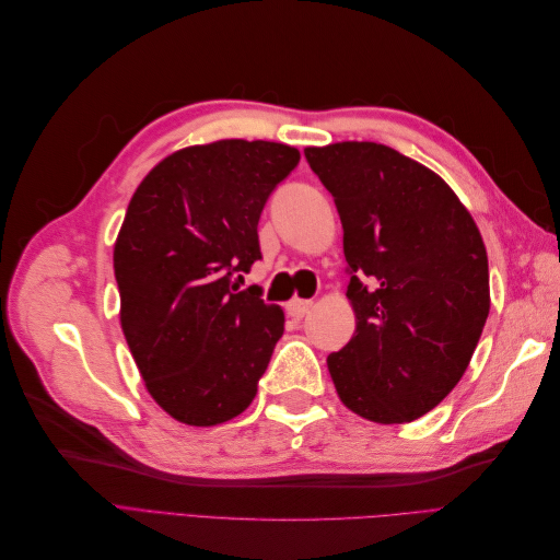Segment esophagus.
I'll use <instances>...</instances> for the list:
<instances>
[{"mask_svg": "<svg viewBox=\"0 0 560 560\" xmlns=\"http://www.w3.org/2000/svg\"><path fill=\"white\" fill-rule=\"evenodd\" d=\"M313 308V301H303V299H292L290 303H287V315L294 317V319H301L306 317L308 311Z\"/></svg>", "mask_w": 560, "mask_h": 560, "instance_id": "esophagus-1", "label": "esophagus"}]
</instances>
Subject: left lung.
I'll use <instances>...</instances> for the list:
<instances>
[{
  "label": "left lung",
  "instance_id": "8db88e82",
  "mask_svg": "<svg viewBox=\"0 0 560 560\" xmlns=\"http://www.w3.org/2000/svg\"><path fill=\"white\" fill-rule=\"evenodd\" d=\"M343 224L358 327L327 358L350 411L393 425L463 378L490 311L481 233L430 167L376 142L308 147Z\"/></svg>",
  "mask_w": 560,
  "mask_h": 560
}]
</instances>
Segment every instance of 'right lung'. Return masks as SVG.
Masks as SVG:
<instances>
[{
  "mask_svg": "<svg viewBox=\"0 0 560 560\" xmlns=\"http://www.w3.org/2000/svg\"><path fill=\"white\" fill-rule=\"evenodd\" d=\"M294 147L219 140L163 159L138 191L114 245L121 329L165 413L210 428L243 413L284 331L257 287L259 217L299 165Z\"/></svg>",
  "mask_w": 560,
  "mask_h": 560,
  "instance_id": "obj_1",
  "label": "right lung"
}]
</instances>
